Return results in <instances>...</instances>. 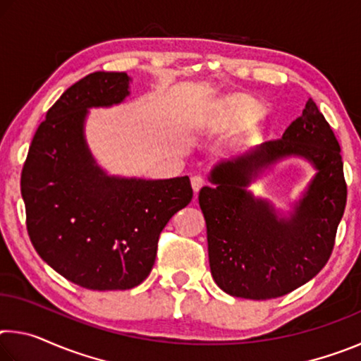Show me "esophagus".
I'll return each instance as SVG.
<instances>
[{
  "label": "esophagus",
  "mask_w": 361,
  "mask_h": 361,
  "mask_svg": "<svg viewBox=\"0 0 361 361\" xmlns=\"http://www.w3.org/2000/svg\"><path fill=\"white\" fill-rule=\"evenodd\" d=\"M204 185H205V180L202 178V176L195 175V176H192V178H191V186H192L195 194H197V192L200 191V188H202Z\"/></svg>",
  "instance_id": "1"
}]
</instances>
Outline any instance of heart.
Wrapping results in <instances>:
<instances>
[{"instance_id": "b5f03b06", "label": "heart", "mask_w": 361, "mask_h": 361, "mask_svg": "<svg viewBox=\"0 0 361 361\" xmlns=\"http://www.w3.org/2000/svg\"><path fill=\"white\" fill-rule=\"evenodd\" d=\"M266 121V114L261 113L258 102L247 95H232L224 99L215 109V122L229 130H237L253 122V129Z\"/></svg>"}]
</instances>
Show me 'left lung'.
Listing matches in <instances>:
<instances>
[{"instance_id":"left-lung-1","label":"left lung","mask_w":361,"mask_h":361,"mask_svg":"<svg viewBox=\"0 0 361 361\" xmlns=\"http://www.w3.org/2000/svg\"><path fill=\"white\" fill-rule=\"evenodd\" d=\"M298 157L316 175L288 216L247 186L280 160ZM199 192L207 224L210 271L224 293L271 299L307 283L331 256L344 215L347 186L341 146L309 99L280 140L218 162Z\"/></svg>"}]
</instances>
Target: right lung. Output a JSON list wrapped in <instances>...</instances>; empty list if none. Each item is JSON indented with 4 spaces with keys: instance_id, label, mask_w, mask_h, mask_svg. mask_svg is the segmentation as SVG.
I'll use <instances>...</instances> for the list:
<instances>
[{
    "instance_id": "right-lung-1",
    "label": "right lung",
    "mask_w": 361,
    "mask_h": 361,
    "mask_svg": "<svg viewBox=\"0 0 361 361\" xmlns=\"http://www.w3.org/2000/svg\"><path fill=\"white\" fill-rule=\"evenodd\" d=\"M127 73H90L66 89L36 130L20 191L30 240L66 280L89 290H129L149 276L159 234L192 199L188 176L108 175L89 149L90 108L130 95Z\"/></svg>"
}]
</instances>
